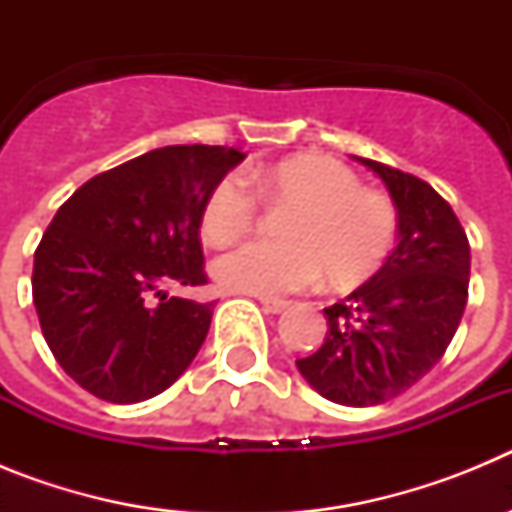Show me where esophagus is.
I'll return each instance as SVG.
<instances>
[{"label":"esophagus","mask_w":512,"mask_h":512,"mask_svg":"<svg viewBox=\"0 0 512 512\" xmlns=\"http://www.w3.org/2000/svg\"><path fill=\"white\" fill-rule=\"evenodd\" d=\"M261 307H264V312H269V315H279V312H284L289 307L287 300H271V297H261Z\"/></svg>","instance_id":"34e87169"}]
</instances>
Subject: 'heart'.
Returning a JSON list of instances; mask_svg holds the SVG:
<instances>
[{"label":"heart","instance_id":"1","mask_svg":"<svg viewBox=\"0 0 512 512\" xmlns=\"http://www.w3.org/2000/svg\"><path fill=\"white\" fill-rule=\"evenodd\" d=\"M292 207L284 220L287 243L251 241L223 253L212 277L223 289L279 297L310 287L320 274L348 287L382 266L397 233V212L382 192L364 189L359 176L325 156H295L271 169L225 176L207 194L202 233L212 246L238 241L256 220L259 200Z\"/></svg>","mask_w":512,"mask_h":512}]
</instances>
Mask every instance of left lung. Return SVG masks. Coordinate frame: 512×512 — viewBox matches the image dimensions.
I'll return each mask as SVG.
<instances>
[{
    "mask_svg": "<svg viewBox=\"0 0 512 512\" xmlns=\"http://www.w3.org/2000/svg\"><path fill=\"white\" fill-rule=\"evenodd\" d=\"M397 210V248L369 282L325 307L328 333L297 369L325 400L366 408L410 390L446 354L469 295V241L441 194L372 158Z\"/></svg>",
    "mask_w": 512,
    "mask_h": 512,
    "instance_id": "obj_1",
    "label": "left lung"
}]
</instances>
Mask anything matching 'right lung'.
Instances as JSON below:
<instances>
[{"instance_id": "add662e5", "label": "right lung", "mask_w": 512, "mask_h": 512, "mask_svg": "<svg viewBox=\"0 0 512 512\" xmlns=\"http://www.w3.org/2000/svg\"><path fill=\"white\" fill-rule=\"evenodd\" d=\"M246 153L166 146L81 184L35 248L33 302L63 372L117 405L169 390L205 343L212 302L161 292L207 284V194ZM153 296H161L158 303Z\"/></svg>"}]
</instances>
